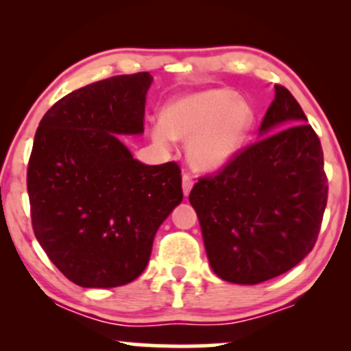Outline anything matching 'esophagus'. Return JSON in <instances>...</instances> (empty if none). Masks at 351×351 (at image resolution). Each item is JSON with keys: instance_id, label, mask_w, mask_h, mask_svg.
<instances>
[{"instance_id": "obj_1", "label": "esophagus", "mask_w": 351, "mask_h": 351, "mask_svg": "<svg viewBox=\"0 0 351 351\" xmlns=\"http://www.w3.org/2000/svg\"><path fill=\"white\" fill-rule=\"evenodd\" d=\"M193 188V178L191 175H189L188 171H183V193L184 196L189 195V191H191Z\"/></svg>"}]
</instances>
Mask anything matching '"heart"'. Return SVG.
<instances>
[{
    "label": "heart",
    "mask_w": 351,
    "mask_h": 351,
    "mask_svg": "<svg viewBox=\"0 0 351 351\" xmlns=\"http://www.w3.org/2000/svg\"><path fill=\"white\" fill-rule=\"evenodd\" d=\"M254 123V108L226 88L198 92L173 100L163 119L152 125L156 143L186 140L189 163L215 171L236 155Z\"/></svg>",
    "instance_id": "1"
}]
</instances>
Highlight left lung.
Listing matches in <instances>:
<instances>
[{"instance_id": "left-lung-1", "label": "left lung", "mask_w": 351, "mask_h": 351, "mask_svg": "<svg viewBox=\"0 0 351 351\" xmlns=\"http://www.w3.org/2000/svg\"><path fill=\"white\" fill-rule=\"evenodd\" d=\"M259 134L189 193L209 264L234 284H261L295 267L317 243L328 198L320 140L279 84Z\"/></svg>"}]
</instances>
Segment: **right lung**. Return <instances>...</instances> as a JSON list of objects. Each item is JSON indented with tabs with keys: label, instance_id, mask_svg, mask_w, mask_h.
<instances>
[{
	"label": "right lung",
	"instance_id": "right-lung-1",
	"mask_svg": "<svg viewBox=\"0 0 351 351\" xmlns=\"http://www.w3.org/2000/svg\"><path fill=\"white\" fill-rule=\"evenodd\" d=\"M148 72L71 92L43 117L27 163L31 223L80 287H119L147 267L156 229L183 199L176 162L143 165L117 134H142Z\"/></svg>",
	"mask_w": 351,
	"mask_h": 351
}]
</instances>
